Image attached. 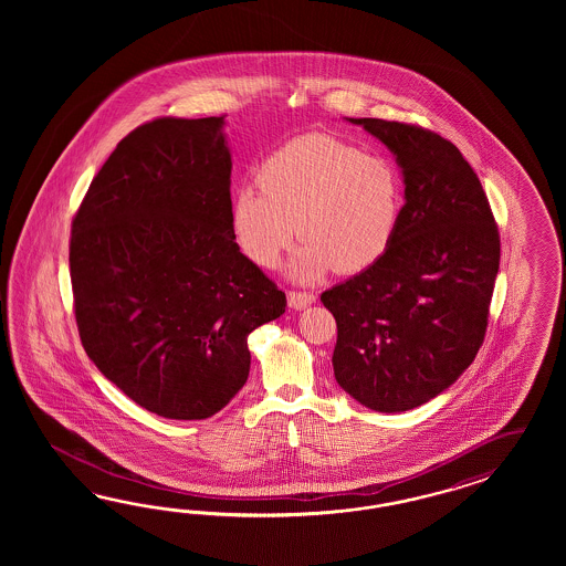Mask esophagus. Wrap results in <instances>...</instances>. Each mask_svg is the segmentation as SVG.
<instances>
[{"label": "esophagus", "instance_id": "obj_1", "mask_svg": "<svg viewBox=\"0 0 566 566\" xmlns=\"http://www.w3.org/2000/svg\"><path fill=\"white\" fill-rule=\"evenodd\" d=\"M315 294L313 292H289V307L294 311H303L311 307L315 303Z\"/></svg>", "mask_w": 566, "mask_h": 566}]
</instances>
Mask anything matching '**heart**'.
<instances>
[{"label":"heart","mask_w":566,"mask_h":566,"mask_svg":"<svg viewBox=\"0 0 566 566\" xmlns=\"http://www.w3.org/2000/svg\"><path fill=\"white\" fill-rule=\"evenodd\" d=\"M259 185H240L230 201V228L240 249L272 268L292 244L286 272L296 282L329 270L357 274L388 253L405 211V182L386 155L327 135L296 138L259 168ZM300 223L296 224L295 222Z\"/></svg>","instance_id":"obj_1"}]
</instances>
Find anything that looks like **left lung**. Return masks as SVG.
<instances>
[{
    "mask_svg": "<svg viewBox=\"0 0 566 566\" xmlns=\"http://www.w3.org/2000/svg\"><path fill=\"white\" fill-rule=\"evenodd\" d=\"M346 122L395 155L405 211L388 253L322 294L338 326L334 376L371 411H411L475 359L500 237L478 174L450 140L400 122Z\"/></svg>",
    "mask_w": 566,
    "mask_h": 566,
    "instance_id": "1",
    "label": "left lung"
}]
</instances>
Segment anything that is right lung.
<instances>
[{
  "label": "right lung",
  "instance_id": "obj_1",
  "mask_svg": "<svg viewBox=\"0 0 566 566\" xmlns=\"http://www.w3.org/2000/svg\"><path fill=\"white\" fill-rule=\"evenodd\" d=\"M223 126V116L138 126L72 222L70 277L86 355L166 419L222 411L249 377V334L286 308V294L232 234Z\"/></svg>",
  "mask_w": 566,
  "mask_h": 566
}]
</instances>
